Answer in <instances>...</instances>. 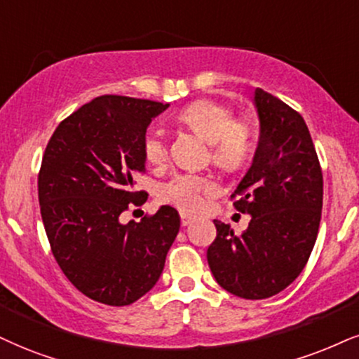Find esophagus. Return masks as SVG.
Segmentation results:
<instances>
[{"mask_svg": "<svg viewBox=\"0 0 359 359\" xmlns=\"http://www.w3.org/2000/svg\"><path fill=\"white\" fill-rule=\"evenodd\" d=\"M180 218H181V224H183V226H188V224H191L194 221L193 216H189L187 213H181Z\"/></svg>", "mask_w": 359, "mask_h": 359, "instance_id": "1", "label": "esophagus"}]
</instances>
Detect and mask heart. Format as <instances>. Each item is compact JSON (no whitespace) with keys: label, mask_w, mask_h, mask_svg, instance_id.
Here are the masks:
<instances>
[{"label":"heart","mask_w":359,"mask_h":359,"mask_svg":"<svg viewBox=\"0 0 359 359\" xmlns=\"http://www.w3.org/2000/svg\"><path fill=\"white\" fill-rule=\"evenodd\" d=\"M176 119L210 143L211 161L221 170L238 171L250 161L255 149V130L246 119L234 118V111L228 104L215 100H198L184 106ZM141 149L149 165L161 166L168 158L165 136L154 128L144 133ZM215 191L213 181L187 172L166 183L161 189V198L180 210L194 213L201 208L203 198Z\"/></svg>","instance_id":"b5f03b06"}]
</instances>
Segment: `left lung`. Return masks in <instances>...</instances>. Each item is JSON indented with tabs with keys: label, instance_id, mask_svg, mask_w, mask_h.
Wrapping results in <instances>:
<instances>
[{
	"label": "left lung",
	"instance_id": "1",
	"mask_svg": "<svg viewBox=\"0 0 359 359\" xmlns=\"http://www.w3.org/2000/svg\"><path fill=\"white\" fill-rule=\"evenodd\" d=\"M261 138L253 165L231 194L251 215L234 234L215 219L208 264L218 285L245 299H264L293 283L315 246L323 208V171L306 123L296 109L258 88Z\"/></svg>",
	"mask_w": 359,
	"mask_h": 359
}]
</instances>
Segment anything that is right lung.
I'll use <instances>...</instances> for the list:
<instances>
[{
	"mask_svg": "<svg viewBox=\"0 0 359 359\" xmlns=\"http://www.w3.org/2000/svg\"><path fill=\"white\" fill-rule=\"evenodd\" d=\"M168 104L103 95L57 125L38 172L41 218L57 266L83 294L128 306L161 276L180 231L178 211L161 206L140 223L119 221L148 193L135 191L146 171L141 143Z\"/></svg>",
	"mask_w": 359,
	"mask_h": 359,
	"instance_id": "obj_1",
	"label": "right lung"
}]
</instances>
